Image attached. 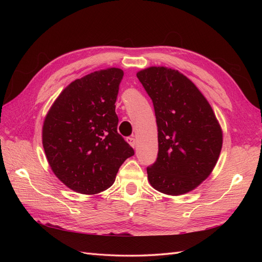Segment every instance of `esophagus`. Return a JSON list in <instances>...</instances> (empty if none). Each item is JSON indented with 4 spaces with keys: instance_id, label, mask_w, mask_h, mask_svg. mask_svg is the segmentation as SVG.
<instances>
[{
    "instance_id": "34e87169",
    "label": "esophagus",
    "mask_w": 262,
    "mask_h": 262,
    "mask_svg": "<svg viewBox=\"0 0 262 262\" xmlns=\"http://www.w3.org/2000/svg\"><path fill=\"white\" fill-rule=\"evenodd\" d=\"M126 142H128V143L132 146V147H134L136 146V144H137V142H136V139H134L133 137H129V138H126Z\"/></svg>"
}]
</instances>
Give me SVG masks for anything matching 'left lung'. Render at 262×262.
<instances>
[{"label": "left lung", "mask_w": 262, "mask_h": 262, "mask_svg": "<svg viewBox=\"0 0 262 262\" xmlns=\"http://www.w3.org/2000/svg\"><path fill=\"white\" fill-rule=\"evenodd\" d=\"M137 76L152 99L158 131L157 158L146 168L149 184L165 194H184L215 166L221 126L208 100L178 71L152 67Z\"/></svg>", "instance_id": "1"}]
</instances>
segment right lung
<instances>
[{
	"instance_id": "add662e5",
	"label": "right lung",
	"mask_w": 262,
	"mask_h": 262,
	"mask_svg": "<svg viewBox=\"0 0 262 262\" xmlns=\"http://www.w3.org/2000/svg\"><path fill=\"white\" fill-rule=\"evenodd\" d=\"M123 71L110 68L71 83L55 99L42 128L53 172L83 194L104 191L134 149L118 133L116 105Z\"/></svg>"
}]
</instances>
